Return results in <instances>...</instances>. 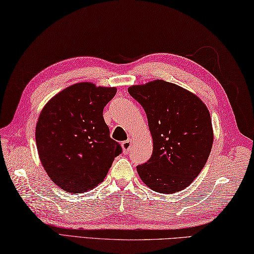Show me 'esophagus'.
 Returning a JSON list of instances; mask_svg holds the SVG:
<instances>
[{"mask_svg": "<svg viewBox=\"0 0 254 254\" xmlns=\"http://www.w3.org/2000/svg\"><path fill=\"white\" fill-rule=\"evenodd\" d=\"M131 143H132L131 139H127L126 141H124V142L122 143V147H123L124 152H125V153H128V152H129V150H130V148H131Z\"/></svg>", "mask_w": 254, "mask_h": 254, "instance_id": "1", "label": "esophagus"}]
</instances>
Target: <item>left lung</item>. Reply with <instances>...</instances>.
Segmentation results:
<instances>
[{"instance_id": "8db88e82", "label": "left lung", "mask_w": 254, "mask_h": 254, "mask_svg": "<svg viewBox=\"0 0 254 254\" xmlns=\"http://www.w3.org/2000/svg\"><path fill=\"white\" fill-rule=\"evenodd\" d=\"M128 92L146 112L153 140L151 158L137 167L139 177L161 194L188 188L213 147L208 108L193 93L163 80L129 86Z\"/></svg>"}]
</instances>
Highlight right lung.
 <instances>
[{"label": "right lung", "instance_id": "1", "mask_svg": "<svg viewBox=\"0 0 254 254\" xmlns=\"http://www.w3.org/2000/svg\"><path fill=\"white\" fill-rule=\"evenodd\" d=\"M116 92L81 82L59 92L41 111L36 125L39 159L61 190L80 194L94 189L122 153L103 117Z\"/></svg>", "mask_w": 254, "mask_h": 254}]
</instances>
